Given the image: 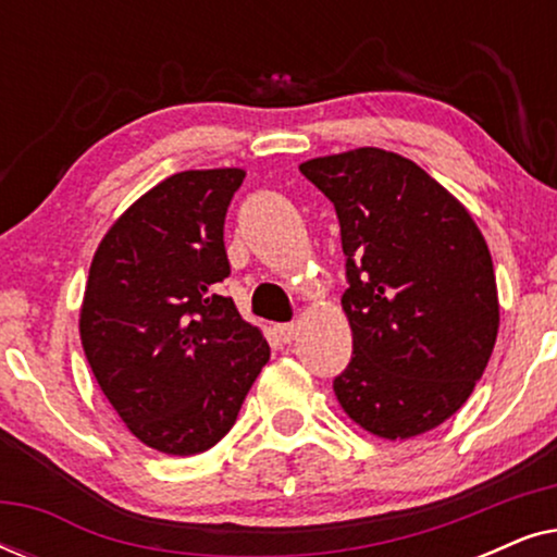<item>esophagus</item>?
<instances>
[{
  "label": "esophagus",
  "instance_id": "esophagus-1",
  "mask_svg": "<svg viewBox=\"0 0 557 557\" xmlns=\"http://www.w3.org/2000/svg\"><path fill=\"white\" fill-rule=\"evenodd\" d=\"M276 332H278L281 342H286V345H288V342H294L296 334H299V326H296V324H278Z\"/></svg>",
  "mask_w": 557,
  "mask_h": 557
}]
</instances>
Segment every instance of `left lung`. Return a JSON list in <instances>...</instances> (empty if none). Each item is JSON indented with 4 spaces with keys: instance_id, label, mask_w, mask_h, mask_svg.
Wrapping results in <instances>:
<instances>
[{
    "instance_id": "left-lung-1",
    "label": "left lung",
    "mask_w": 557,
    "mask_h": 557,
    "mask_svg": "<svg viewBox=\"0 0 557 557\" xmlns=\"http://www.w3.org/2000/svg\"><path fill=\"white\" fill-rule=\"evenodd\" d=\"M334 205L345 250L342 307L352 360L334 377L345 413L380 438H410L459 410L499 330L484 235L431 174L362 147L304 162Z\"/></svg>"
}]
</instances>
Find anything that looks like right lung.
Masks as SVG:
<instances>
[{
	"instance_id": "right-lung-1",
	"label": "right lung",
	"mask_w": 557,
	"mask_h": 557,
	"mask_svg": "<svg viewBox=\"0 0 557 557\" xmlns=\"http://www.w3.org/2000/svg\"><path fill=\"white\" fill-rule=\"evenodd\" d=\"M243 170H189L121 215L90 263L81 342L141 444L193 456L233 429L271 349L218 284L231 276L225 212Z\"/></svg>"
}]
</instances>
